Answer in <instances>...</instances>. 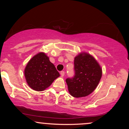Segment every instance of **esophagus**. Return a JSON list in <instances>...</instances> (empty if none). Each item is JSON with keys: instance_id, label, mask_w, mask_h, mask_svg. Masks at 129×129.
Returning a JSON list of instances; mask_svg holds the SVG:
<instances>
[{"instance_id": "obj_1", "label": "esophagus", "mask_w": 129, "mask_h": 129, "mask_svg": "<svg viewBox=\"0 0 129 129\" xmlns=\"http://www.w3.org/2000/svg\"><path fill=\"white\" fill-rule=\"evenodd\" d=\"M60 75H61V76L63 77V76H64V75H65V72H63V71H62V72H60Z\"/></svg>"}]
</instances>
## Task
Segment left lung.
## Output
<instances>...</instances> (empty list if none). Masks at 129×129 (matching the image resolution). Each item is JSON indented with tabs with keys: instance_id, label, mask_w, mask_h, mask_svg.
<instances>
[{
	"instance_id": "8db88e82",
	"label": "left lung",
	"mask_w": 129,
	"mask_h": 129,
	"mask_svg": "<svg viewBox=\"0 0 129 129\" xmlns=\"http://www.w3.org/2000/svg\"><path fill=\"white\" fill-rule=\"evenodd\" d=\"M75 75L66 82L70 94L75 98L85 97L96 89L102 77V69L89 53H80L75 57Z\"/></svg>"
}]
</instances>
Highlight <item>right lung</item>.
Instances as JSON below:
<instances>
[{
	"mask_svg": "<svg viewBox=\"0 0 129 129\" xmlns=\"http://www.w3.org/2000/svg\"><path fill=\"white\" fill-rule=\"evenodd\" d=\"M24 75L29 87L38 91H44L60 76L44 52H39L29 60L25 68Z\"/></svg>",
	"mask_w": 129,
	"mask_h": 129,
	"instance_id": "add662e5",
	"label": "right lung"
}]
</instances>
